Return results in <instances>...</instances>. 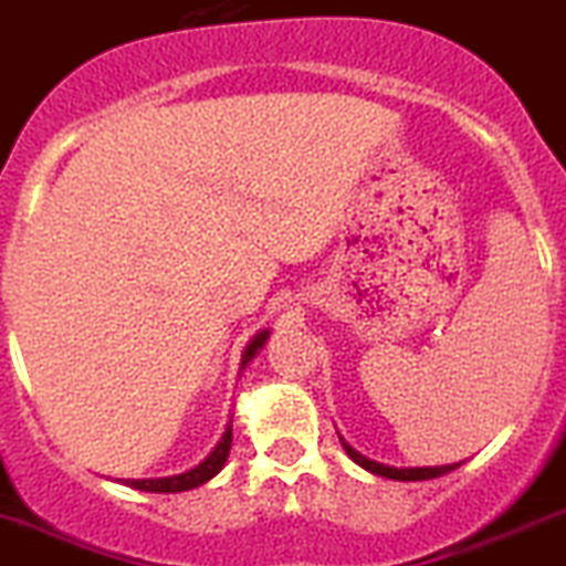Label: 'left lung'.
<instances>
[{"label": "left lung", "instance_id": "8db88e82", "mask_svg": "<svg viewBox=\"0 0 566 566\" xmlns=\"http://www.w3.org/2000/svg\"><path fill=\"white\" fill-rule=\"evenodd\" d=\"M343 450H346V455L352 458V461L357 463V467L368 469L371 474H379V478H390V480H432V478H441V474L452 472V469H458L461 463H447V467H421V469H394V467H385V463H377V461H368L366 455H360L357 450H352L346 441L340 438Z\"/></svg>", "mask_w": 566, "mask_h": 566}]
</instances>
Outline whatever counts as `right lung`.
I'll return each instance as SVG.
<instances>
[{
    "label": "right lung",
    "instance_id": "1",
    "mask_svg": "<svg viewBox=\"0 0 566 566\" xmlns=\"http://www.w3.org/2000/svg\"><path fill=\"white\" fill-rule=\"evenodd\" d=\"M268 340V332H259L256 337H253L251 343H248L245 355H242V366H248V363L256 357V352L262 346H265ZM229 450H231V427L223 432V438H220V443L211 450V455L206 458L203 463H198L195 469H189V472L184 474H176V478H156V480H125V483L130 485V489H139V491H156V494H176V491H189L195 489V485H203L206 480H211L214 474L223 469L226 458H229Z\"/></svg>",
    "mask_w": 566,
    "mask_h": 566
}]
</instances>
